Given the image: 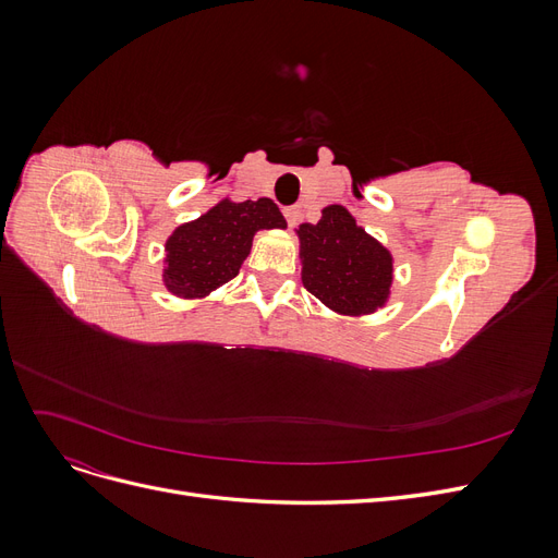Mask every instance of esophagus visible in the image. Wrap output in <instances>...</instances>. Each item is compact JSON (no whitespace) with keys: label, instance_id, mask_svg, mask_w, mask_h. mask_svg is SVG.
<instances>
[{"label":"esophagus","instance_id":"1","mask_svg":"<svg viewBox=\"0 0 558 558\" xmlns=\"http://www.w3.org/2000/svg\"><path fill=\"white\" fill-rule=\"evenodd\" d=\"M283 216H286V223H289V228H295L302 221V209L300 207H286Z\"/></svg>","mask_w":558,"mask_h":558}]
</instances>
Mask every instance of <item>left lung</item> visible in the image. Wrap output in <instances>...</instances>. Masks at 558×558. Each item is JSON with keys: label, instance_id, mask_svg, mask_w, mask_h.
Masks as SVG:
<instances>
[{"label": "left lung", "instance_id": "left-lung-1", "mask_svg": "<svg viewBox=\"0 0 558 558\" xmlns=\"http://www.w3.org/2000/svg\"><path fill=\"white\" fill-rule=\"evenodd\" d=\"M298 234L302 283L312 295L342 314H367L384 305L391 289V253L344 207H326L318 223H302Z\"/></svg>", "mask_w": 558, "mask_h": 558}]
</instances>
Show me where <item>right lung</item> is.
I'll use <instances>...</instances> for the list:
<instances>
[{
  "label": "right lung",
  "instance_id": "add662e5",
  "mask_svg": "<svg viewBox=\"0 0 558 558\" xmlns=\"http://www.w3.org/2000/svg\"><path fill=\"white\" fill-rule=\"evenodd\" d=\"M286 228L269 197L218 202L193 223H183L165 244V286L179 298H202L238 277L258 230Z\"/></svg>",
  "mask_w": 558,
  "mask_h": 558
}]
</instances>
